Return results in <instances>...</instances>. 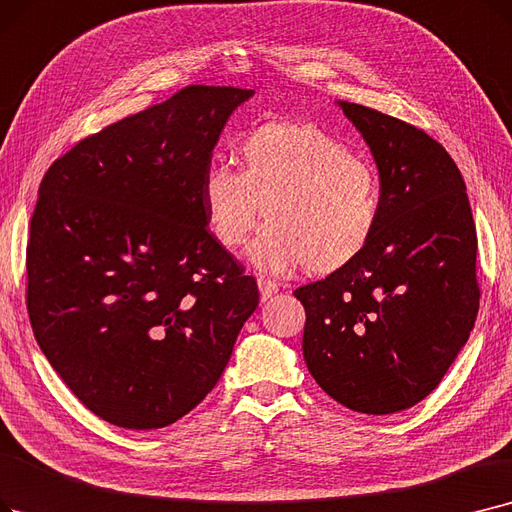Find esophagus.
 <instances>
[{"instance_id": "1", "label": "esophagus", "mask_w": 512, "mask_h": 512, "mask_svg": "<svg viewBox=\"0 0 512 512\" xmlns=\"http://www.w3.org/2000/svg\"><path fill=\"white\" fill-rule=\"evenodd\" d=\"M257 286H259V293H261L263 301L270 299L272 295L278 293V284L274 280H270V278H263V276L257 278Z\"/></svg>"}]
</instances>
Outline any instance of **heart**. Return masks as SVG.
Masks as SVG:
<instances>
[{"instance_id":"b5f03b06","label":"heart","mask_w":512,"mask_h":512,"mask_svg":"<svg viewBox=\"0 0 512 512\" xmlns=\"http://www.w3.org/2000/svg\"><path fill=\"white\" fill-rule=\"evenodd\" d=\"M244 171L215 161L203 177L209 228L236 249L270 219L249 257L261 270L288 272L307 263L332 274L358 259L381 221L374 167L314 123L274 121L242 140Z\"/></svg>"}]
</instances>
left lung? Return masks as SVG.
Instances as JSON below:
<instances>
[{"label": "left lung", "mask_w": 512, "mask_h": 512, "mask_svg": "<svg viewBox=\"0 0 512 512\" xmlns=\"http://www.w3.org/2000/svg\"><path fill=\"white\" fill-rule=\"evenodd\" d=\"M381 180L366 251L293 293L305 307L303 358L316 383L362 414L425 399L469 341L477 234L462 175L439 142L379 110L337 100Z\"/></svg>", "instance_id": "8db88e82"}]
</instances>
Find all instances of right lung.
<instances>
[{
  "label": "right lung",
  "instance_id": "right-lung-1",
  "mask_svg": "<svg viewBox=\"0 0 512 512\" xmlns=\"http://www.w3.org/2000/svg\"><path fill=\"white\" fill-rule=\"evenodd\" d=\"M253 90L190 85L60 157L27 247L35 339L79 402L123 429L203 402L259 305L207 230L203 177Z\"/></svg>",
  "mask_w": 512,
  "mask_h": 512
}]
</instances>
